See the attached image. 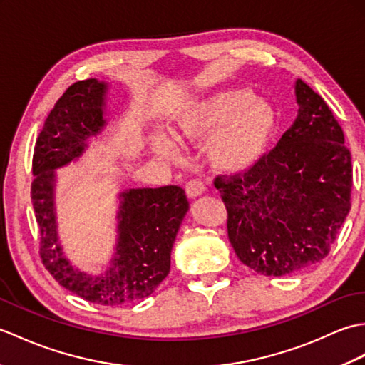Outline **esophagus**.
<instances>
[{"mask_svg":"<svg viewBox=\"0 0 365 365\" xmlns=\"http://www.w3.org/2000/svg\"><path fill=\"white\" fill-rule=\"evenodd\" d=\"M185 191H187V195L190 197H197L205 191V185L204 182L197 180V178H192V180H190L187 185H185Z\"/></svg>","mask_w":365,"mask_h":365,"instance_id":"obj_1","label":"esophagus"}]
</instances>
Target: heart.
<instances>
[{
	"label": "heart",
	"mask_w": 365,
	"mask_h": 365,
	"mask_svg": "<svg viewBox=\"0 0 365 365\" xmlns=\"http://www.w3.org/2000/svg\"><path fill=\"white\" fill-rule=\"evenodd\" d=\"M277 130V113L247 89H224L192 100L175 118V139L182 145L207 147V158L220 173L237 174L252 168L269 149ZM155 149L178 158L177 147L166 138Z\"/></svg>",
	"instance_id": "1"
}]
</instances>
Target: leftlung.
<instances>
[{"label":"left lung","mask_w":365,"mask_h":365,"mask_svg":"<svg viewBox=\"0 0 365 365\" xmlns=\"http://www.w3.org/2000/svg\"><path fill=\"white\" fill-rule=\"evenodd\" d=\"M298 118L252 168L218 174L227 235L238 259L265 276L327 257L351 208V153L320 94L297 81Z\"/></svg>","instance_id":"8db88e82"}]
</instances>
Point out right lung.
Segmentation results:
<instances>
[{"label":"right lung","instance_id":"right-lung-1","mask_svg":"<svg viewBox=\"0 0 365 365\" xmlns=\"http://www.w3.org/2000/svg\"><path fill=\"white\" fill-rule=\"evenodd\" d=\"M105 91V84L96 78L76 81L54 103L34 145L31 199L45 269L83 299L120 306L149 297L169 274L170 250L190 204L185 190L177 185L123 192L118 254L111 268L105 276L91 277L68 265L56 238L53 169L80 157L84 141L103 127Z\"/></svg>","mask_w":365,"mask_h":365}]
</instances>
